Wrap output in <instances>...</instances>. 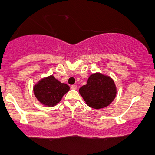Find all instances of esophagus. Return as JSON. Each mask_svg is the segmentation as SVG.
<instances>
[{"instance_id":"34e87169","label":"esophagus","mask_w":155,"mask_h":155,"mask_svg":"<svg viewBox=\"0 0 155 155\" xmlns=\"http://www.w3.org/2000/svg\"><path fill=\"white\" fill-rule=\"evenodd\" d=\"M71 88L72 90H76V88H77V86H76V85H72V86L71 87Z\"/></svg>"}]
</instances>
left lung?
<instances>
[{
  "instance_id": "8db88e82",
  "label": "left lung",
  "mask_w": 155,
  "mask_h": 155,
  "mask_svg": "<svg viewBox=\"0 0 155 155\" xmlns=\"http://www.w3.org/2000/svg\"><path fill=\"white\" fill-rule=\"evenodd\" d=\"M117 87L110 76L95 73L88 78L87 84L79 89V93L87 105L95 109L108 106L114 100Z\"/></svg>"
}]
</instances>
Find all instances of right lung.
<instances>
[{
	"label": "right lung",
	"instance_id": "add662e5",
	"mask_svg": "<svg viewBox=\"0 0 155 155\" xmlns=\"http://www.w3.org/2000/svg\"><path fill=\"white\" fill-rule=\"evenodd\" d=\"M69 90L68 85L61 83L52 75L41 79L33 87V92L37 100L49 107L58 104Z\"/></svg>",
	"mask_w": 155,
	"mask_h": 155
}]
</instances>
